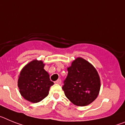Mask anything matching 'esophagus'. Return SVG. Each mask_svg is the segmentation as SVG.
I'll use <instances>...</instances> for the list:
<instances>
[{
  "label": "esophagus",
  "mask_w": 125,
  "mask_h": 125,
  "mask_svg": "<svg viewBox=\"0 0 125 125\" xmlns=\"http://www.w3.org/2000/svg\"><path fill=\"white\" fill-rule=\"evenodd\" d=\"M62 82V81H61V79H58L57 81H56L55 82V83H58V84H60Z\"/></svg>",
  "instance_id": "obj_1"
}]
</instances>
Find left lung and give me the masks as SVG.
Returning <instances> with one entry per match:
<instances>
[{
  "label": "left lung",
  "mask_w": 125,
  "mask_h": 125,
  "mask_svg": "<svg viewBox=\"0 0 125 125\" xmlns=\"http://www.w3.org/2000/svg\"><path fill=\"white\" fill-rule=\"evenodd\" d=\"M62 89L65 95L76 106H84L95 100L100 90V79L90 63L77 58L68 69Z\"/></svg>",
  "instance_id": "obj_1"
}]
</instances>
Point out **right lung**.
I'll list each match as a JSON object with an SVG mask.
<instances>
[{"instance_id": "add662e5", "label": "right lung", "mask_w": 125, "mask_h": 125, "mask_svg": "<svg viewBox=\"0 0 125 125\" xmlns=\"http://www.w3.org/2000/svg\"><path fill=\"white\" fill-rule=\"evenodd\" d=\"M44 66L43 62L34 60L21 72L18 79L19 91L25 99L31 103H38L45 98L50 87L54 84L43 69Z\"/></svg>"}]
</instances>
